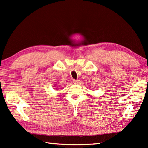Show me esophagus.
Returning <instances> with one entry per match:
<instances>
[{
	"label": "esophagus",
	"instance_id": "1",
	"mask_svg": "<svg viewBox=\"0 0 148 148\" xmlns=\"http://www.w3.org/2000/svg\"><path fill=\"white\" fill-rule=\"evenodd\" d=\"M73 83L74 84H78V83H79V80H75V79H74L73 80Z\"/></svg>",
	"mask_w": 148,
	"mask_h": 148
}]
</instances>
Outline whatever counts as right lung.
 Here are the masks:
<instances>
[{
    "mask_svg": "<svg viewBox=\"0 0 148 148\" xmlns=\"http://www.w3.org/2000/svg\"><path fill=\"white\" fill-rule=\"evenodd\" d=\"M54 87H55V88H55V89H56V90H57V89H58V88H56V86H54Z\"/></svg>",
    "mask_w": 148,
    "mask_h": 148,
    "instance_id": "obj_1",
    "label": "right lung"
}]
</instances>
